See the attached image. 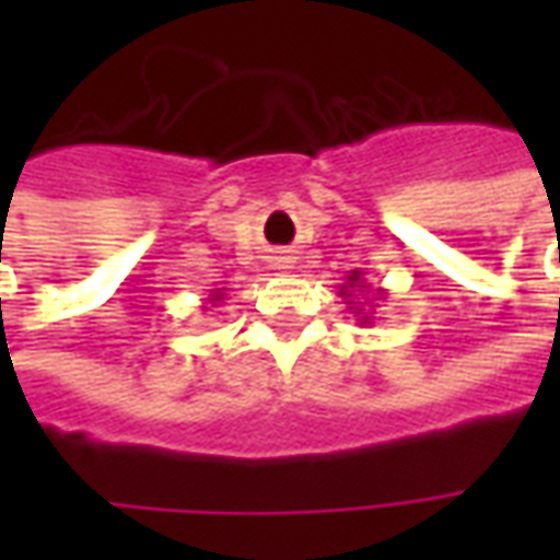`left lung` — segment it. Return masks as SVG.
I'll use <instances>...</instances> for the list:
<instances>
[{
    "label": "left lung",
    "mask_w": 560,
    "mask_h": 560,
    "mask_svg": "<svg viewBox=\"0 0 560 560\" xmlns=\"http://www.w3.org/2000/svg\"><path fill=\"white\" fill-rule=\"evenodd\" d=\"M353 291H365V281H363V272L360 269H353L351 276H348V281L339 288V296L348 303V308H353V315L360 317V324H372V312H365L363 303H353Z\"/></svg>",
    "instance_id": "obj_1"
}]
</instances>
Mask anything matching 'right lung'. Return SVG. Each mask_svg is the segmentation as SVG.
I'll list each match as a JSON object with an SVG mask.
<instances>
[{
    "label": "right lung",
    "mask_w": 560,
    "mask_h": 560,
    "mask_svg": "<svg viewBox=\"0 0 560 560\" xmlns=\"http://www.w3.org/2000/svg\"><path fill=\"white\" fill-rule=\"evenodd\" d=\"M221 300H224V293H221V291H209L207 303H212V305H215V303H221ZM207 303H203V308H207Z\"/></svg>",
    "instance_id": "obj_1"
}]
</instances>
